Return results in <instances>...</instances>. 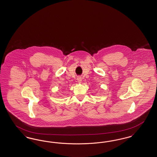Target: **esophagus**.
Returning <instances> with one entry per match:
<instances>
[{
	"instance_id": "obj_1",
	"label": "esophagus",
	"mask_w": 157,
	"mask_h": 157,
	"mask_svg": "<svg viewBox=\"0 0 157 157\" xmlns=\"http://www.w3.org/2000/svg\"><path fill=\"white\" fill-rule=\"evenodd\" d=\"M77 81L79 83H81V82H82V78L81 77H78L77 78Z\"/></svg>"
}]
</instances>
